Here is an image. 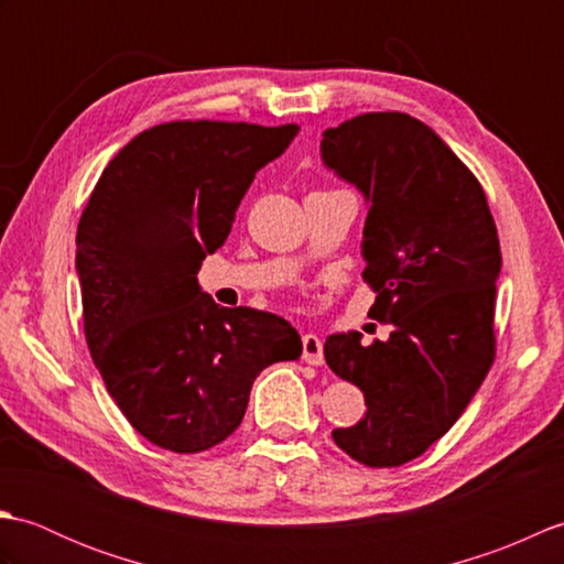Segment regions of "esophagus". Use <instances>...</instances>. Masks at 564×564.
I'll return each mask as SVG.
<instances>
[{
  "label": "esophagus",
  "mask_w": 564,
  "mask_h": 564,
  "mask_svg": "<svg viewBox=\"0 0 564 564\" xmlns=\"http://www.w3.org/2000/svg\"><path fill=\"white\" fill-rule=\"evenodd\" d=\"M303 361L310 366L325 364V351H322V341L315 334H305L303 337Z\"/></svg>",
  "instance_id": "esophagus-1"
}]
</instances>
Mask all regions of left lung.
Returning a JSON list of instances; mask_svg holds the SVG:
<instances>
[{"mask_svg": "<svg viewBox=\"0 0 564 564\" xmlns=\"http://www.w3.org/2000/svg\"><path fill=\"white\" fill-rule=\"evenodd\" d=\"M322 162L368 203L364 281L388 341L332 334L327 366L366 416L332 438L368 467L422 455L458 422L495 361L499 237L475 174L416 118L364 113L322 133Z\"/></svg>", "mask_w": 564, "mask_h": 564, "instance_id": "left-lung-1", "label": "left lung"}]
</instances>
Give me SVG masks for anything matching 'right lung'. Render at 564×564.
I'll use <instances>...</instances> for the list:
<instances>
[{
    "label": "right lung",
    "instance_id": "1",
    "mask_svg": "<svg viewBox=\"0 0 564 564\" xmlns=\"http://www.w3.org/2000/svg\"><path fill=\"white\" fill-rule=\"evenodd\" d=\"M297 130L227 121L142 130L82 213L84 337L118 410L164 451L218 446L242 422L261 370L303 354L283 317L220 307L196 279L230 235L254 174Z\"/></svg>",
    "mask_w": 564,
    "mask_h": 564
}]
</instances>
